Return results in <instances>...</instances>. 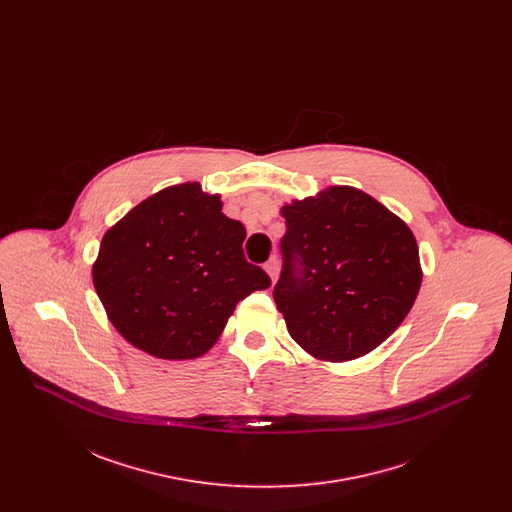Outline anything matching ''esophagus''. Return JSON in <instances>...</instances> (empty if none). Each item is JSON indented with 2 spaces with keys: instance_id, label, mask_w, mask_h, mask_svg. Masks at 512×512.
<instances>
[{
  "instance_id": "obj_1",
  "label": "esophagus",
  "mask_w": 512,
  "mask_h": 512,
  "mask_svg": "<svg viewBox=\"0 0 512 512\" xmlns=\"http://www.w3.org/2000/svg\"><path fill=\"white\" fill-rule=\"evenodd\" d=\"M265 270H267L268 276H270L272 280H276L278 270H280V263H278V259H276V257H270L267 263H265Z\"/></svg>"
}]
</instances>
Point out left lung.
Instances as JSON below:
<instances>
[{"instance_id":"obj_1","label":"left lung","mask_w":512,"mask_h":512,"mask_svg":"<svg viewBox=\"0 0 512 512\" xmlns=\"http://www.w3.org/2000/svg\"><path fill=\"white\" fill-rule=\"evenodd\" d=\"M274 301L288 332L322 361H351L409 315L422 268L411 228L374 197L332 186L282 207Z\"/></svg>"}]
</instances>
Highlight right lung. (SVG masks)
I'll list each match as a JSON object with an SVG mask.
<instances>
[{
    "instance_id": "1",
    "label": "right lung",
    "mask_w": 512,
    "mask_h": 512,
    "mask_svg": "<svg viewBox=\"0 0 512 512\" xmlns=\"http://www.w3.org/2000/svg\"><path fill=\"white\" fill-rule=\"evenodd\" d=\"M244 224L197 182L165 188L109 228L92 268L113 326L159 359L207 353L236 305L270 278L245 261Z\"/></svg>"
}]
</instances>
